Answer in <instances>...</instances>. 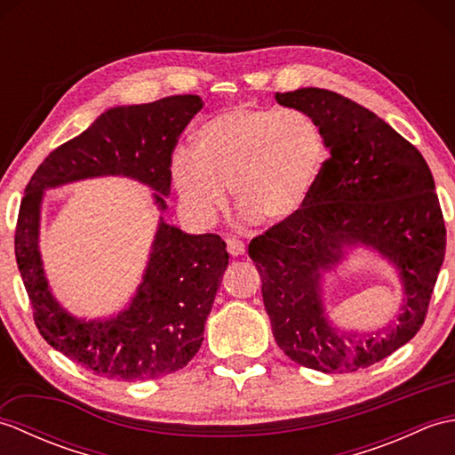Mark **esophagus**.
<instances>
[{
    "mask_svg": "<svg viewBox=\"0 0 455 455\" xmlns=\"http://www.w3.org/2000/svg\"><path fill=\"white\" fill-rule=\"evenodd\" d=\"M227 250H228L230 256H240V254H244L246 246H244L243 240H238V238H227Z\"/></svg>",
    "mask_w": 455,
    "mask_h": 455,
    "instance_id": "34e87169",
    "label": "esophagus"
}]
</instances>
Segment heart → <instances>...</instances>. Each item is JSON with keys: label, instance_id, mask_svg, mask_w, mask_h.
<instances>
[{"label": "heart", "instance_id": "obj_1", "mask_svg": "<svg viewBox=\"0 0 455 455\" xmlns=\"http://www.w3.org/2000/svg\"><path fill=\"white\" fill-rule=\"evenodd\" d=\"M328 156L311 113L240 103L201 124L196 148L172 156V180L201 222L215 219L233 188L238 207L262 222L293 220L307 207Z\"/></svg>", "mask_w": 455, "mask_h": 455}]
</instances>
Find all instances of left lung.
I'll list each match as a JSON object with an SVG mask.
<instances>
[{"instance_id":"8db88e82","label":"left lung","mask_w":455,"mask_h":455,"mask_svg":"<svg viewBox=\"0 0 455 455\" xmlns=\"http://www.w3.org/2000/svg\"><path fill=\"white\" fill-rule=\"evenodd\" d=\"M275 100L321 123L331 156L301 215L252 238L248 256L277 346L308 370L357 371L407 344L428 315L446 254L432 172L407 139L340 93L303 88ZM357 242L391 259L405 287L400 323L375 335L336 331L322 308L320 269Z\"/></svg>"}]
</instances>
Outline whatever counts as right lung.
<instances>
[{
	"label": "right lung",
	"instance_id": "1",
	"mask_svg": "<svg viewBox=\"0 0 455 455\" xmlns=\"http://www.w3.org/2000/svg\"><path fill=\"white\" fill-rule=\"evenodd\" d=\"M199 95L105 111L88 131L54 148L28 180L15 227V258L38 332L84 370L115 381H150L186 367L203 342L205 321L228 266L219 235H186L160 217L150 262L127 311L109 321H78L48 291L38 252L43 191L95 176L147 183L164 211L172 154L201 111Z\"/></svg>",
	"mask_w": 455,
	"mask_h": 455
}]
</instances>
